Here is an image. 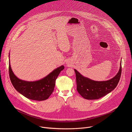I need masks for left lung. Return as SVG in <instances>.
I'll return each mask as SVG.
<instances>
[{
    "instance_id": "obj_1",
    "label": "left lung",
    "mask_w": 132,
    "mask_h": 132,
    "mask_svg": "<svg viewBox=\"0 0 132 132\" xmlns=\"http://www.w3.org/2000/svg\"><path fill=\"white\" fill-rule=\"evenodd\" d=\"M76 73L77 90L80 95L87 100L100 99L113 90L117 86L121 75L122 65L116 76L108 81H96L84 77L74 69Z\"/></svg>"
}]
</instances>
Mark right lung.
<instances>
[{"instance_id":"add662e5","label":"right lung","mask_w":132,"mask_h":132,"mask_svg":"<svg viewBox=\"0 0 132 132\" xmlns=\"http://www.w3.org/2000/svg\"><path fill=\"white\" fill-rule=\"evenodd\" d=\"M64 69V66H61L40 80L26 81L15 76L12 71L10 61L9 64V77L14 88L25 97L35 101H43L48 98L54 91L56 78Z\"/></svg>"}]
</instances>
